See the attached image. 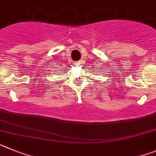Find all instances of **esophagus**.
I'll return each instance as SVG.
<instances>
[{
  "label": "esophagus",
  "mask_w": 156,
  "mask_h": 156,
  "mask_svg": "<svg viewBox=\"0 0 156 156\" xmlns=\"http://www.w3.org/2000/svg\"><path fill=\"white\" fill-rule=\"evenodd\" d=\"M82 63V60H79V61H78V62H75V63H74V65H77V66H79V65H81Z\"/></svg>",
  "instance_id": "obj_1"
}]
</instances>
